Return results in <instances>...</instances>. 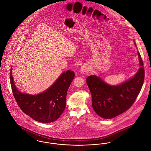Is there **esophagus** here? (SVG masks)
Here are the masks:
<instances>
[{
    "label": "esophagus",
    "instance_id": "esophagus-1",
    "mask_svg": "<svg viewBox=\"0 0 151 151\" xmlns=\"http://www.w3.org/2000/svg\"><path fill=\"white\" fill-rule=\"evenodd\" d=\"M88 70H89V68H88L87 66L83 65V66H82V67L81 68L80 71H81V73L84 74V73H85L86 72H88Z\"/></svg>",
    "mask_w": 151,
    "mask_h": 151
}]
</instances>
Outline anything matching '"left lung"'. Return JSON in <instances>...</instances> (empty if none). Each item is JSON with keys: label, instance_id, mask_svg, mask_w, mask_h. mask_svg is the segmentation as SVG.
<instances>
[{"label": "left lung", "instance_id": "1", "mask_svg": "<svg viewBox=\"0 0 151 151\" xmlns=\"http://www.w3.org/2000/svg\"><path fill=\"white\" fill-rule=\"evenodd\" d=\"M134 44L137 46L135 41ZM137 55L140 67L137 73L119 85H109L96 75H91L86 78L92 94V107L101 118L115 117L127 110L135 102L144 79L143 62L139 51Z\"/></svg>", "mask_w": 151, "mask_h": 151}]
</instances>
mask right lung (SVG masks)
I'll return each instance as SVG.
<instances>
[{"mask_svg":"<svg viewBox=\"0 0 151 151\" xmlns=\"http://www.w3.org/2000/svg\"><path fill=\"white\" fill-rule=\"evenodd\" d=\"M10 81L12 93L22 111L36 121L51 123L57 120L65 108L68 88L75 77L73 71L67 70L59 76L54 83L43 92L37 94L22 93L16 88L12 73Z\"/></svg>","mask_w":151,"mask_h":151,"instance_id":"right-lung-1","label":"right lung"}]
</instances>
